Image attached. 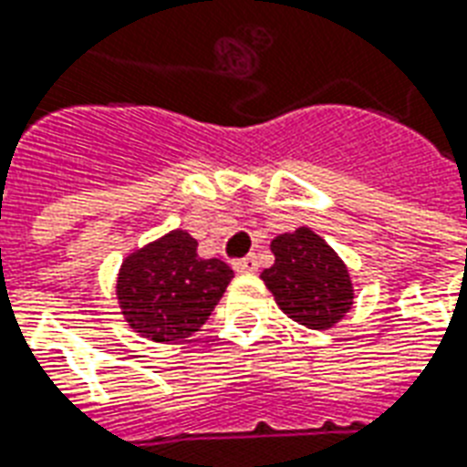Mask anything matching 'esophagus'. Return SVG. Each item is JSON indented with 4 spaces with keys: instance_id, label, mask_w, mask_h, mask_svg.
<instances>
[{
    "instance_id": "obj_1",
    "label": "esophagus",
    "mask_w": 467,
    "mask_h": 467,
    "mask_svg": "<svg viewBox=\"0 0 467 467\" xmlns=\"http://www.w3.org/2000/svg\"><path fill=\"white\" fill-rule=\"evenodd\" d=\"M234 271H236V273H254V271H258V258H255V255H246V258H238V261H234Z\"/></svg>"
}]
</instances>
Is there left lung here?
I'll return each mask as SVG.
<instances>
[{"label":"left lung","instance_id":"left-lung-1","mask_svg":"<svg viewBox=\"0 0 467 467\" xmlns=\"http://www.w3.org/2000/svg\"><path fill=\"white\" fill-rule=\"evenodd\" d=\"M275 263L261 273L290 320L310 329L335 327L352 307L349 271L315 231L300 226L271 241Z\"/></svg>","mask_w":467,"mask_h":467}]
</instances>
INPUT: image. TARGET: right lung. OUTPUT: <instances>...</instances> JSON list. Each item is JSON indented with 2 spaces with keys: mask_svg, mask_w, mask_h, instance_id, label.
Wrapping results in <instances>:
<instances>
[{
  "mask_svg": "<svg viewBox=\"0 0 467 467\" xmlns=\"http://www.w3.org/2000/svg\"><path fill=\"white\" fill-rule=\"evenodd\" d=\"M231 278L229 263L199 258L194 238L177 229L122 261L115 293L135 332L174 342L209 320Z\"/></svg>",
  "mask_w": 467,
  "mask_h": 467,
  "instance_id": "right-lung-1",
  "label": "right lung"
}]
</instances>
